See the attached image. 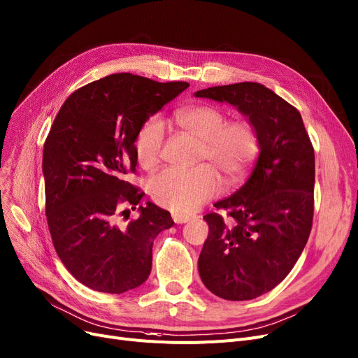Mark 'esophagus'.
<instances>
[{
  "mask_svg": "<svg viewBox=\"0 0 358 358\" xmlns=\"http://www.w3.org/2000/svg\"><path fill=\"white\" fill-rule=\"evenodd\" d=\"M172 220H174L177 224H184L192 220V217L186 215V214H178V213H174L172 214Z\"/></svg>",
  "mask_w": 358,
  "mask_h": 358,
  "instance_id": "obj_1",
  "label": "esophagus"
}]
</instances>
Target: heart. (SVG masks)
I'll return each instance as SVG.
<instances>
[{
  "label": "heart",
  "mask_w": 358,
  "mask_h": 358,
  "mask_svg": "<svg viewBox=\"0 0 358 358\" xmlns=\"http://www.w3.org/2000/svg\"><path fill=\"white\" fill-rule=\"evenodd\" d=\"M181 131L199 141L193 169L166 168L150 177L148 189L153 201L178 214H187L213 199L224 182L245 178L261 152L257 127L248 119L227 121V113L217 106L194 104L176 112ZM165 129L157 116L145 121L136 137L134 149L143 168L155 166L161 159Z\"/></svg>",
  "instance_id": "b5f03b06"
}]
</instances>
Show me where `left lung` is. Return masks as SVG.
<instances>
[{
    "instance_id": "obj_1",
    "label": "left lung",
    "mask_w": 358,
    "mask_h": 358,
    "mask_svg": "<svg viewBox=\"0 0 358 358\" xmlns=\"http://www.w3.org/2000/svg\"><path fill=\"white\" fill-rule=\"evenodd\" d=\"M227 101L249 117L261 137L255 168L243 186L210 213L199 274L214 295L248 301L279 285L307 245L314 214V148L301 113L258 83L194 92Z\"/></svg>"
}]
</instances>
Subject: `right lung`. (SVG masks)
<instances>
[{
    "instance_id": "add662e5",
    "label": "right lung",
    "mask_w": 358,
    "mask_h": 358,
    "mask_svg": "<svg viewBox=\"0 0 358 358\" xmlns=\"http://www.w3.org/2000/svg\"><path fill=\"white\" fill-rule=\"evenodd\" d=\"M189 87L113 73L73 91L44 143L45 215L63 266L87 287L124 294L152 271L155 237L172 227L171 214L125 180L134 174L140 127ZM131 206L141 217L122 228Z\"/></svg>"
}]
</instances>
